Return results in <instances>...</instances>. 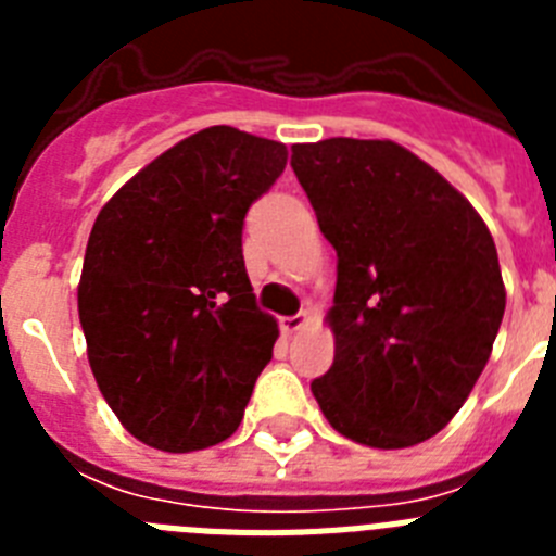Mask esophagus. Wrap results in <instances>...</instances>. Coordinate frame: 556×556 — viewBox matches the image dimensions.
<instances>
[{
  "instance_id": "obj_1",
  "label": "esophagus",
  "mask_w": 556,
  "mask_h": 556,
  "mask_svg": "<svg viewBox=\"0 0 556 556\" xmlns=\"http://www.w3.org/2000/svg\"><path fill=\"white\" fill-rule=\"evenodd\" d=\"M306 314H294V317H283L281 320V331L283 337H292L294 331H301L303 326H306Z\"/></svg>"
}]
</instances>
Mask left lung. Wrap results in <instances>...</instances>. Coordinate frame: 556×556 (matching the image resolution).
I'll list each match as a JSON object with an SVG mask.
<instances>
[{
  "label": "left lung",
  "mask_w": 556,
  "mask_h": 556,
  "mask_svg": "<svg viewBox=\"0 0 556 556\" xmlns=\"http://www.w3.org/2000/svg\"><path fill=\"white\" fill-rule=\"evenodd\" d=\"M292 169L337 250L333 365L312 392L370 448H409L451 424L493 353L507 292L479 211L395 141L292 147Z\"/></svg>",
  "instance_id": "obj_1"
}]
</instances>
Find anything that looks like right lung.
<instances>
[{
	"instance_id": "add662e5",
	"label": "right lung",
	"mask_w": 556,
	"mask_h": 556,
	"mask_svg": "<svg viewBox=\"0 0 556 556\" xmlns=\"http://www.w3.org/2000/svg\"><path fill=\"white\" fill-rule=\"evenodd\" d=\"M287 155L281 141L205 127L97 214L77 287L88 365L150 448L203 451L242 424L278 339L275 317L255 306L242 225Z\"/></svg>"
}]
</instances>
